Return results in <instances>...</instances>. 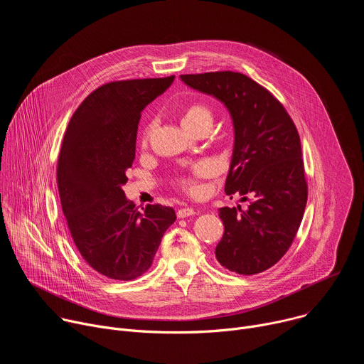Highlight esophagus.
<instances>
[{"instance_id": "34e87169", "label": "esophagus", "mask_w": 364, "mask_h": 364, "mask_svg": "<svg viewBox=\"0 0 364 364\" xmlns=\"http://www.w3.org/2000/svg\"><path fill=\"white\" fill-rule=\"evenodd\" d=\"M198 212L197 210H194V209H191V207H184V209H180L178 212H177V216L180 218V219H184V218H188V216H194V215H197Z\"/></svg>"}]
</instances>
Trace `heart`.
<instances>
[{"mask_svg": "<svg viewBox=\"0 0 364 364\" xmlns=\"http://www.w3.org/2000/svg\"><path fill=\"white\" fill-rule=\"evenodd\" d=\"M212 119H213V115H212V111L209 108H207L205 105H201V103H194V105H190L184 111V114L181 117V124H183V127L188 132H193V131H196L198 127H201L204 124H212ZM154 128H155V122H151L146 127L144 142L148 139V136L151 135ZM213 173H215V166L213 164L207 163V161L197 163L193 167V170H191V176L190 177H184V178L180 180V186L183 188H186L187 191H190V193H197L198 191V186L196 183V178L209 177Z\"/></svg>", "mask_w": 364, "mask_h": 364, "instance_id": "1", "label": "heart"}]
</instances>
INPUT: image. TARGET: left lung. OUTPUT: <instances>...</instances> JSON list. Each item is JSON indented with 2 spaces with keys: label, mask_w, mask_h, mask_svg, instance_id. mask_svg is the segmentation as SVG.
Returning <instances> with one entry per match:
<instances>
[{
  "label": "left lung",
  "mask_w": 364,
  "mask_h": 364,
  "mask_svg": "<svg viewBox=\"0 0 364 364\" xmlns=\"http://www.w3.org/2000/svg\"><path fill=\"white\" fill-rule=\"evenodd\" d=\"M180 79L220 100L233 122L225 191L243 196L249 205L219 209L225 233L215 250L218 261L239 275L264 272L287 253L305 210L308 187L298 131L282 103L246 75L210 72Z\"/></svg>",
  "instance_id": "obj_1"
}]
</instances>
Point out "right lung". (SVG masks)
<instances>
[{
	"label": "right lung",
	"instance_id": "obj_1",
	"mask_svg": "<svg viewBox=\"0 0 364 364\" xmlns=\"http://www.w3.org/2000/svg\"><path fill=\"white\" fill-rule=\"evenodd\" d=\"M173 82L168 76L97 87L80 103L63 138L58 163L63 215L85 261L111 279L131 281L148 271L176 222L173 207L148 204L141 213L122 190L141 112Z\"/></svg>",
	"mask_w": 364,
	"mask_h": 364
}]
</instances>
